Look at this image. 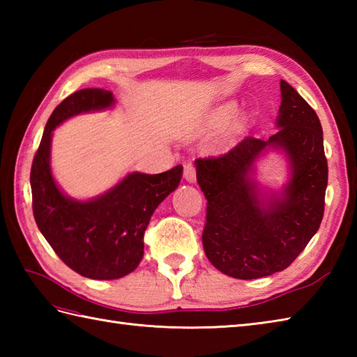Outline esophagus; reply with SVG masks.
Wrapping results in <instances>:
<instances>
[{
	"label": "esophagus",
	"instance_id": "1",
	"mask_svg": "<svg viewBox=\"0 0 357 357\" xmlns=\"http://www.w3.org/2000/svg\"><path fill=\"white\" fill-rule=\"evenodd\" d=\"M184 178L188 183H195L196 181V167L192 162L184 164Z\"/></svg>",
	"mask_w": 357,
	"mask_h": 357
}]
</instances>
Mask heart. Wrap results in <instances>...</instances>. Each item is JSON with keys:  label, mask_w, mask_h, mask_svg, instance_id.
<instances>
[{"label": "heart", "mask_w": 357, "mask_h": 357, "mask_svg": "<svg viewBox=\"0 0 357 357\" xmlns=\"http://www.w3.org/2000/svg\"><path fill=\"white\" fill-rule=\"evenodd\" d=\"M233 113V105H227L225 109H222L221 112H219V118L221 119H227Z\"/></svg>", "instance_id": "b5f03b06"}]
</instances>
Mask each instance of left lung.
<instances>
[{
    "instance_id": "1",
    "label": "left lung",
    "mask_w": 357,
    "mask_h": 357,
    "mask_svg": "<svg viewBox=\"0 0 357 357\" xmlns=\"http://www.w3.org/2000/svg\"><path fill=\"white\" fill-rule=\"evenodd\" d=\"M279 130L267 141L247 136L221 156L196 159V178L207 199L202 245L224 275L257 279L285 270L319 230L328 165L321 121L310 104L280 81ZM267 146L286 151L292 178L270 199L249 176Z\"/></svg>"
}]
</instances>
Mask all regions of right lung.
I'll return each mask as SVG.
<instances>
[{
  "instance_id": "1",
  "label": "right lung",
  "mask_w": 357,
  "mask_h": 357,
  "mask_svg": "<svg viewBox=\"0 0 357 357\" xmlns=\"http://www.w3.org/2000/svg\"><path fill=\"white\" fill-rule=\"evenodd\" d=\"M113 104L115 98L105 89H82L67 96L45 124L30 170L33 216L43 236L67 267L101 280L119 279L138 267L150 218L183 176V165L158 174L135 172L90 201L72 199L59 190L50 172L52 132L78 113Z\"/></svg>"
}]
</instances>
